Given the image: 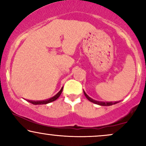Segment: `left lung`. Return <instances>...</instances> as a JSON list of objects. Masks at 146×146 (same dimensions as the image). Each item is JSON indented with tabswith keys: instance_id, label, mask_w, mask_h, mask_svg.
Masks as SVG:
<instances>
[{
	"instance_id": "obj_1",
	"label": "left lung",
	"mask_w": 146,
	"mask_h": 146,
	"mask_svg": "<svg viewBox=\"0 0 146 146\" xmlns=\"http://www.w3.org/2000/svg\"><path fill=\"white\" fill-rule=\"evenodd\" d=\"M84 95L86 96V98L88 99V100H89L90 102H93V103L94 104H98V105H100V106H111L113 104H115L118 103V102H99V101H96V100H93L92 98H90L88 95H86V93H85L84 91Z\"/></svg>"
}]
</instances>
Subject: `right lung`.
Here are the masks:
<instances>
[{
  "instance_id": "right-lung-1",
  "label": "right lung",
  "mask_w": 146,
  "mask_h": 146,
  "mask_svg": "<svg viewBox=\"0 0 146 146\" xmlns=\"http://www.w3.org/2000/svg\"><path fill=\"white\" fill-rule=\"evenodd\" d=\"M62 90H63V87L61 88V90H60L59 92H58L57 94L55 95V96L52 97V98L48 99V100H40V101H33V100H27L28 102H30V103L33 104H35V105H37V104H48L50 103V102H52L53 101H55V100H56L57 99L60 97V95H61L62 92Z\"/></svg>"
}]
</instances>
